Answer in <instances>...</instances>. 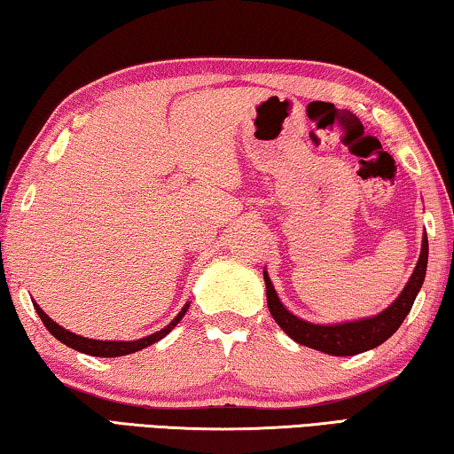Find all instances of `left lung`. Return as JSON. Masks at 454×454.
Instances as JSON below:
<instances>
[{
	"label": "left lung",
	"mask_w": 454,
	"mask_h": 454,
	"mask_svg": "<svg viewBox=\"0 0 454 454\" xmlns=\"http://www.w3.org/2000/svg\"><path fill=\"white\" fill-rule=\"evenodd\" d=\"M427 262H428V238L425 234V238H422L419 262H417V268H414L411 280L406 282L401 296H398L387 310L380 312L379 317L347 322V325H333V326L310 325V322L301 320L284 309L270 278H268V274L264 272L268 310H270L274 320L278 322V326L284 330V333H286L290 338H294L298 344H304V347L326 352V355H333V356L360 355V352L371 350L374 347H379V344H382L384 340H388V338L396 333L398 326L403 325L406 314H409L412 309L414 298H417L422 282H425Z\"/></svg>",
	"instance_id": "obj_1"
}]
</instances>
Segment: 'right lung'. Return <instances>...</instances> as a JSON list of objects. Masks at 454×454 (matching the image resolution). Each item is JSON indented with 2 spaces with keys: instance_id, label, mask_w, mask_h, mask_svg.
Segmentation results:
<instances>
[{
  "instance_id": "obj_1",
  "label": "right lung",
  "mask_w": 454,
  "mask_h": 454,
  "mask_svg": "<svg viewBox=\"0 0 454 454\" xmlns=\"http://www.w3.org/2000/svg\"><path fill=\"white\" fill-rule=\"evenodd\" d=\"M32 302H34V301H32ZM188 306H190V304L184 306L178 317H176L166 328L160 330V333H153V334L145 336V338H140V340H134V342H114V340L107 342V340H91V338H83V336H78V334L70 333V330L61 328L59 325H56V322H53V320L48 317V314H45V312L40 309V306H37V304L34 302V309H35V312H37V317L42 318L43 326L50 330L51 336H56L59 342L66 344V347H70V348H74V350L83 352V355L104 356V358L132 355V352H137V350H142V348H145V347H150V344H153V342L162 340V338H164L168 333H170V330L182 320V317H184V314H186V310H188Z\"/></svg>"
}]
</instances>
